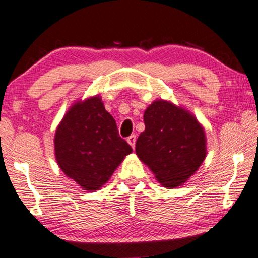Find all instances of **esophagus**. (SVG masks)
<instances>
[{
	"label": "esophagus",
	"instance_id": "esophagus-1",
	"mask_svg": "<svg viewBox=\"0 0 258 258\" xmlns=\"http://www.w3.org/2000/svg\"><path fill=\"white\" fill-rule=\"evenodd\" d=\"M127 143L131 145V147L134 148V146H136V136H130L127 138Z\"/></svg>",
	"mask_w": 258,
	"mask_h": 258
}]
</instances>
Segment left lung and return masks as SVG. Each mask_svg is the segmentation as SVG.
<instances>
[{
  "mask_svg": "<svg viewBox=\"0 0 258 258\" xmlns=\"http://www.w3.org/2000/svg\"><path fill=\"white\" fill-rule=\"evenodd\" d=\"M145 131L136 153L166 188L187 182L207 155L205 128L193 113L172 101L157 99L144 113Z\"/></svg>",
  "mask_w": 258,
  "mask_h": 258,
  "instance_id": "left-lung-1",
  "label": "left lung"
}]
</instances>
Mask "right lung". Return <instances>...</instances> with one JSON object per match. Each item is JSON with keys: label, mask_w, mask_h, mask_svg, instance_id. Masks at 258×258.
<instances>
[{"label": "right lung", "mask_w": 258, "mask_h": 258, "mask_svg": "<svg viewBox=\"0 0 258 258\" xmlns=\"http://www.w3.org/2000/svg\"><path fill=\"white\" fill-rule=\"evenodd\" d=\"M53 145L59 168L88 191L100 189L132 153L98 94L71 105L57 126Z\"/></svg>", "instance_id": "right-lung-1"}]
</instances>
